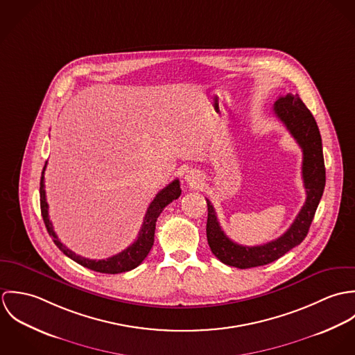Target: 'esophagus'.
Instances as JSON below:
<instances>
[{"mask_svg":"<svg viewBox=\"0 0 355 355\" xmlns=\"http://www.w3.org/2000/svg\"><path fill=\"white\" fill-rule=\"evenodd\" d=\"M184 180H186V183H187L189 186L196 187V186L201 182V176L198 175L197 171H189V172L186 173V176H184Z\"/></svg>","mask_w":355,"mask_h":355,"instance_id":"1","label":"esophagus"}]
</instances>
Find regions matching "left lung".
Wrapping results in <instances>:
<instances>
[{"label": "left lung", "instance_id": "8db88e82", "mask_svg": "<svg viewBox=\"0 0 355 355\" xmlns=\"http://www.w3.org/2000/svg\"><path fill=\"white\" fill-rule=\"evenodd\" d=\"M276 117L287 127L304 153L302 178L306 201L291 227L277 239L261 246H242L232 242L221 230L211 202H207L206 236L211 250L223 263L248 269L270 263L301 245L306 238L314 213L325 187L322 142L317 123L298 94H287L275 102Z\"/></svg>", "mask_w": 355, "mask_h": 355}]
</instances>
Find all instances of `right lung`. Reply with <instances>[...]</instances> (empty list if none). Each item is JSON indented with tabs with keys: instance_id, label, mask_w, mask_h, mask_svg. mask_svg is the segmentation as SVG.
Here are the masks:
<instances>
[{
	"instance_id": "right-lung-1",
	"label": "right lung",
	"mask_w": 355,
	"mask_h": 355,
	"mask_svg": "<svg viewBox=\"0 0 355 355\" xmlns=\"http://www.w3.org/2000/svg\"><path fill=\"white\" fill-rule=\"evenodd\" d=\"M45 169H46V164L44 166L42 171V176H41V187H40V196H41V213L44 217V223L46 225V230L49 232V235L54 242V245L65 254L67 257H69L71 259H73L75 262H78L79 265L89 268L92 270L100 272V273H121V272H128L134 268H137L138 265L142 263V261L148 257V254L150 252L154 243V231H155V223L158 216L161 214V211L164 210V207L168 203L178 200L182 194L180 190V183L179 180H173L172 183H169L166 187H164L153 200L152 203L148 207V211L145 214L144 218V224L142 228L138 234L137 241L128 246L125 250H123L121 253L112 255L106 259H89L85 257H80L78 254L73 253L72 250H69L68 248H65L60 241L58 236L55 235L51 221L49 220V206L46 202V196H45Z\"/></svg>"
}]
</instances>
